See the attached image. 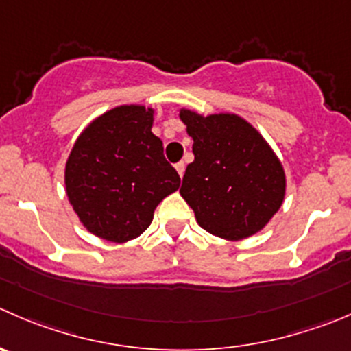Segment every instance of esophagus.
<instances>
[{
  "label": "esophagus",
  "mask_w": 351,
  "mask_h": 351,
  "mask_svg": "<svg viewBox=\"0 0 351 351\" xmlns=\"http://www.w3.org/2000/svg\"><path fill=\"white\" fill-rule=\"evenodd\" d=\"M175 168H176V171H178V175L183 176V173H185V162H183V161L176 162Z\"/></svg>",
  "instance_id": "34e87169"
}]
</instances>
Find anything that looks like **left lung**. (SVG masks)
I'll use <instances>...</instances> for the list:
<instances>
[{
	"instance_id": "1",
	"label": "left lung",
	"mask_w": 351,
	"mask_h": 351,
	"mask_svg": "<svg viewBox=\"0 0 351 351\" xmlns=\"http://www.w3.org/2000/svg\"><path fill=\"white\" fill-rule=\"evenodd\" d=\"M193 138L180 193L197 223L224 240H243L269 223L285 199L287 178L264 137L237 114L180 111Z\"/></svg>"
}]
</instances>
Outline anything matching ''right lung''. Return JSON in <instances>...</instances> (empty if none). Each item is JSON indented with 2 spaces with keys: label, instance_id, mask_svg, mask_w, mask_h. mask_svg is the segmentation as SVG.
Listing matches in <instances>:
<instances>
[{
  "label": "right lung",
  "instance_id": "obj_1",
  "mask_svg": "<svg viewBox=\"0 0 351 351\" xmlns=\"http://www.w3.org/2000/svg\"><path fill=\"white\" fill-rule=\"evenodd\" d=\"M152 117V108L137 104L106 111L82 132L68 156V200L80 223L103 240L137 238L158 204L178 190V173L151 132Z\"/></svg>",
  "mask_w": 351,
  "mask_h": 351
}]
</instances>
